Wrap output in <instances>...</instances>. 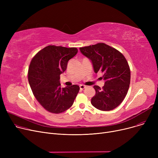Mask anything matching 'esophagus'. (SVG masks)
Instances as JSON below:
<instances>
[{
    "instance_id": "34e87169",
    "label": "esophagus",
    "mask_w": 158,
    "mask_h": 158,
    "mask_svg": "<svg viewBox=\"0 0 158 158\" xmlns=\"http://www.w3.org/2000/svg\"><path fill=\"white\" fill-rule=\"evenodd\" d=\"M79 87H80V89H81V90H82V89H84L86 88V86H85V85H81L79 86Z\"/></svg>"
}]
</instances>
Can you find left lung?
Returning a JSON list of instances; mask_svg holds the SVG:
<instances>
[{
  "label": "left lung",
  "mask_w": 158,
  "mask_h": 158,
  "mask_svg": "<svg viewBox=\"0 0 158 158\" xmlns=\"http://www.w3.org/2000/svg\"><path fill=\"white\" fill-rule=\"evenodd\" d=\"M79 49L92 61L95 72H102L105 80L102 88L94 86L95 95L91 103L99 110H113L122 102L129 88L131 70L126 57L118 50L104 43Z\"/></svg>",
  "instance_id": "1"
}]
</instances>
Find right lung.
<instances>
[{"label":"right lung","instance_id":"right-lung-1","mask_svg":"<svg viewBox=\"0 0 158 158\" xmlns=\"http://www.w3.org/2000/svg\"><path fill=\"white\" fill-rule=\"evenodd\" d=\"M76 47L48 45L32 59L28 70V81L33 95L47 111L59 114L72 106L79 91L78 85L61 88L60 75L68 61L76 55Z\"/></svg>","mask_w":158,"mask_h":158}]
</instances>
